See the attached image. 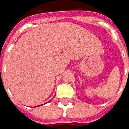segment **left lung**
<instances>
[{
	"label": "left lung",
	"instance_id": "8db88e82",
	"mask_svg": "<svg viewBox=\"0 0 129 129\" xmlns=\"http://www.w3.org/2000/svg\"><path fill=\"white\" fill-rule=\"evenodd\" d=\"M128 72H129V70H128Z\"/></svg>",
	"mask_w": 129,
	"mask_h": 129
}]
</instances>
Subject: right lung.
<instances>
[{"label":"right lung","instance_id":"obj_1","mask_svg":"<svg viewBox=\"0 0 129 129\" xmlns=\"http://www.w3.org/2000/svg\"><path fill=\"white\" fill-rule=\"evenodd\" d=\"M54 97H55V96H54ZM54 97H53V98H54ZM35 107H36V106H35Z\"/></svg>","mask_w":129,"mask_h":129}]
</instances>
